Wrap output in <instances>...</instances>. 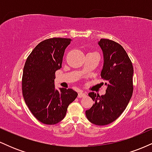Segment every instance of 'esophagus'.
<instances>
[{
    "mask_svg": "<svg viewBox=\"0 0 152 152\" xmlns=\"http://www.w3.org/2000/svg\"><path fill=\"white\" fill-rule=\"evenodd\" d=\"M86 94L85 93H83V92H79L78 94V98H82V97H84L86 96Z\"/></svg>",
    "mask_w": 152,
    "mask_h": 152,
    "instance_id": "34e87169",
    "label": "esophagus"
}]
</instances>
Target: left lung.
Here are the masks:
<instances>
[{
  "label": "left lung",
  "instance_id": "obj_1",
  "mask_svg": "<svg viewBox=\"0 0 152 152\" xmlns=\"http://www.w3.org/2000/svg\"><path fill=\"white\" fill-rule=\"evenodd\" d=\"M98 44L104 54V66L101 72L107 86L106 94L99 96L90 92L94 104L86 111L92 124L104 126L114 121L124 112L133 94L134 69L126 50L119 43L102 38Z\"/></svg>",
  "mask_w": 152,
  "mask_h": 152
}]
</instances>
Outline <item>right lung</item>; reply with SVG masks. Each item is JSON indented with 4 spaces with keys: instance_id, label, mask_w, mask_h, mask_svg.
Listing matches in <instances>:
<instances>
[{
    "instance_id": "right-lung-1",
    "label": "right lung",
    "mask_w": 152,
    "mask_h": 152,
    "mask_svg": "<svg viewBox=\"0 0 152 152\" xmlns=\"http://www.w3.org/2000/svg\"><path fill=\"white\" fill-rule=\"evenodd\" d=\"M70 38H53L41 41L28 56L23 68L22 91L33 115L45 124H56L65 117L67 108L77 97L71 88H55L56 71L61 68Z\"/></svg>"
}]
</instances>
